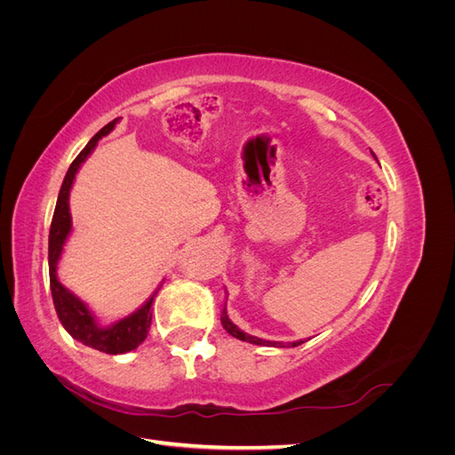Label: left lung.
<instances>
[{"mask_svg":"<svg viewBox=\"0 0 455 455\" xmlns=\"http://www.w3.org/2000/svg\"><path fill=\"white\" fill-rule=\"evenodd\" d=\"M222 326L226 328V332L228 334H231L233 338H237V339H243V341H249V343H256V346H273V347H284V343H281V341H266V339H259V338H256V336H251V334H244L243 330H239L235 324H233L231 321H229V316H228V313H226V307H224V311H222ZM299 343H304V341H292V343H288V346L291 347H298Z\"/></svg>","mask_w":455,"mask_h":455,"instance_id":"left-lung-1","label":"left lung"}]
</instances>
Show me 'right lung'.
I'll return each instance as SVG.
<instances>
[{
  "instance_id": "obj_1",
  "label": "right lung",
  "mask_w": 455,
  "mask_h": 455,
  "mask_svg": "<svg viewBox=\"0 0 455 455\" xmlns=\"http://www.w3.org/2000/svg\"><path fill=\"white\" fill-rule=\"evenodd\" d=\"M119 117L109 121L106 127H102L99 132H96L89 140V144L79 151V156L70 164V169H68L64 182L60 186L59 201H57V206H54L51 231H49V279H51V294L54 301V309H57L59 319L62 326L68 330V334H70L74 339L81 341L84 346H89L96 351H102L108 355L132 351L148 338L149 326H151V304H154V296H151L139 311L125 316V319L117 321L112 326H99L84 301L76 298L70 291H68V288L60 284L57 277V264L62 254V246L66 243L68 233L72 231L68 196H70V188L74 184L76 172L81 167V163H84L94 149L96 142L112 131Z\"/></svg>"
}]
</instances>
